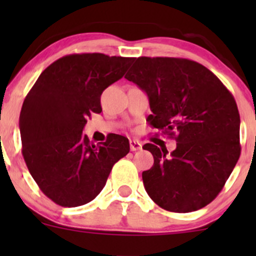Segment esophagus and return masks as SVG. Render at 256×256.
Here are the masks:
<instances>
[{"label": "esophagus", "instance_id": "esophagus-1", "mask_svg": "<svg viewBox=\"0 0 256 256\" xmlns=\"http://www.w3.org/2000/svg\"><path fill=\"white\" fill-rule=\"evenodd\" d=\"M130 149H131L132 152L140 150V149H142V143H140V140H130Z\"/></svg>", "mask_w": 256, "mask_h": 256}]
</instances>
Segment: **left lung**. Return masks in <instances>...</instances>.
Listing matches in <instances>:
<instances>
[{"label":"left lung","mask_w":256,"mask_h":256,"mask_svg":"<svg viewBox=\"0 0 256 256\" xmlns=\"http://www.w3.org/2000/svg\"><path fill=\"white\" fill-rule=\"evenodd\" d=\"M148 95L146 122L174 138L168 152L146 143L154 165L142 173L146 192L176 213L204 208L222 192L240 155V113L220 79L196 61L140 56L126 73Z\"/></svg>","instance_id":"1"}]
</instances>
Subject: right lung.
<instances>
[{"mask_svg": "<svg viewBox=\"0 0 256 256\" xmlns=\"http://www.w3.org/2000/svg\"><path fill=\"white\" fill-rule=\"evenodd\" d=\"M134 58L83 52L46 67L20 112L22 156L40 189L62 207H78L101 192L112 167L130 152L128 140L110 134L94 144L83 128L101 113L106 88L125 74Z\"/></svg>", "mask_w": 256, "mask_h": 256, "instance_id": "add662e5", "label": "right lung"}]
</instances>
